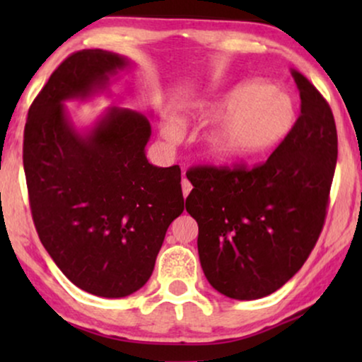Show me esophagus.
I'll return each mask as SVG.
<instances>
[{"label": "esophagus", "mask_w": 362, "mask_h": 362, "mask_svg": "<svg viewBox=\"0 0 362 362\" xmlns=\"http://www.w3.org/2000/svg\"><path fill=\"white\" fill-rule=\"evenodd\" d=\"M181 186H182V196H187L191 192V189H192V186H191V182L186 180V176H182V181H181Z\"/></svg>", "instance_id": "34e87169"}]
</instances>
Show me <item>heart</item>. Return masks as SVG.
I'll list each match as a JSON object with an SVG mask.
<instances>
[{
	"label": "heart",
	"instance_id": "1",
	"mask_svg": "<svg viewBox=\"0 0 362 362\" xmlns=\"http://www.w3.org/2000/svg\"><path fill=\"white\" fill-rule=\"evenodd\" d=\"M187 117L212 120L199 136L201 150L211 160L230 163L259 156L279 145L293 130L298 110L288 93L252 78L192 107ZM161 133L166 140H177L181 128L176 118L166 117Z\"/></svg>",
	"mask_w": 362,
	"mask_h": 362
}]
</instances>
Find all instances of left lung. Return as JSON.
I'll list each match as a JSON object with an SVG mask.
<instances>
[{"label": "left lung", "mask_w": 362, "mask_h": 362, "mask_svg": "<svg viewBox=\"0 0 362 362\" xmlns=\"http://www.w3.org/2000/svg\"><path fill=\"white\" fill-rule=\"evenodd\" d=\"M301 113L269 160L247 168H192L186 211L199 227L206 279L234 300H257L284 286L308 259L323 229L338 135L333 112L293 71Z\"/></svg>", "instance_id": "1"}]
</instances>
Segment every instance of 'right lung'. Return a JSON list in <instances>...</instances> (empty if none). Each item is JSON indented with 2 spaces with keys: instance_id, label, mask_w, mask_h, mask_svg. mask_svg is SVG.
Here are the masks:
<instances>
[{
  "instance_id": "add662e5",
  "label": "right lung",
  "mask_w": 362,
  "mask_h": 362,
  "mask_svg": "<svg viewBox=\"0 0 362 362\" xmlns=\"http://www.w3.org/2000/svg\"><path fill=\"white\" fill-rule=\"evenodd\" d=\"M132 61L103 49L69 56L28 113L23 165L34 226L44 249L74 285L123 298L146 284L166 230L185 211L180 166L148 163L150 118L110 107L86 132L69 100L110 93Z\"/></svg>"
}]
</instances>
